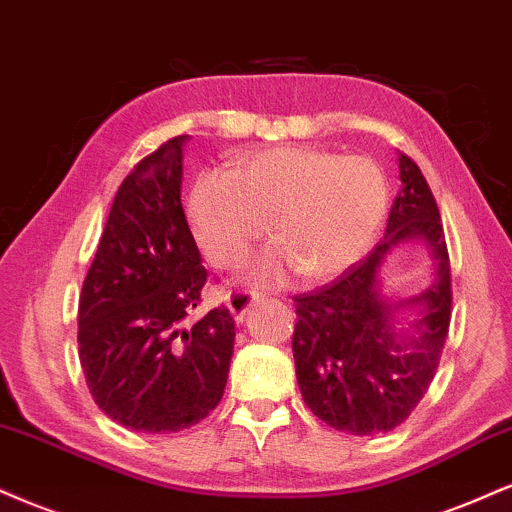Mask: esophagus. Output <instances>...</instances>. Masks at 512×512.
<instances>
[{
	"mask_svg": "<svg viewBox=\"0 0 512 512\" xmlns=\"http://www.w3.org/2000/svg\"><path fill=\"white\" fill-rule=\"evenodd\" d=\"M257 300H260V295H255V293H245V291H236V293H231L229 298H226V305H229L231 317L236 319L238 324H243V322H245V317H248L250 307L255 305Z\"/></svg>",
	"mask_w": 512,
	"mask_h": 512,
	"instance_id": "1",
	"label": "esophagus"
}]
</instances>
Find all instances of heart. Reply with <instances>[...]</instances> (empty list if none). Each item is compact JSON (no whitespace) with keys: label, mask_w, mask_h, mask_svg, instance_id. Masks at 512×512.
<instances>
[{"label":"heart","mask_w":512,"mask_h":512,"mask_svg":"<svg viewBox=\"0 0 512 512\" xmlns=\"http://www.w3.org/2000/svg\"><path fill=\"white\" fill-rule=\"evenodd\" d=\"M386 212L389 188L377 164L319 147L250 152L233 171H202L188 195L195 240L217 269L238 267L269 221L274 245L250 267L260 286L295 272L305 281L348 272L372 248Z\"/></svg>","instance_id":"b5f03b06"}]
</instances>
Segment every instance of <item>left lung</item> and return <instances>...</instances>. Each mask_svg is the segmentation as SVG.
<instances>
[{"label": "left lung", "instance_id": "1", "mask_svg": "<svg viewBox=\"0 0 512 512\" xmlns=\"http://www.w3.org/2000/svg\"><path fill=\"white\" fill-rule=\"evenodd\" d=\"M400 190L386 236L341 279L295 295V377L319 420L355 436L396 429L432 384L451 322V267L439 207L420 166L398 152ZM428 248L433 283L410 299L383 288L388 255Z\"/></svg>", "mask_w": 512, "mask_h": 512}]
</instances>
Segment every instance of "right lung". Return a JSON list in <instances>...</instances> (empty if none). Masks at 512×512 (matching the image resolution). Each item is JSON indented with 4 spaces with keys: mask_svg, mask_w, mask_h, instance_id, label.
<instances>
[{
    "mask_svg": "<svg viewBox=\"0 0 512 512\" xmlns=\"http://www.w3.org/2000/svg\"><path fill=\"white\" fill-rule=\"evenodd\" d=\"M186 140L171 138L123 178L80 293L88 389L133 432L193 427L217 408L229 379V310L190 319L207 272L181 205Z\"/></svg>",
    "mask_w": 512,
    "mask_h": 512,
    "instance_id": "obj_1",
    "label": "right lung"
}]
</instances>
